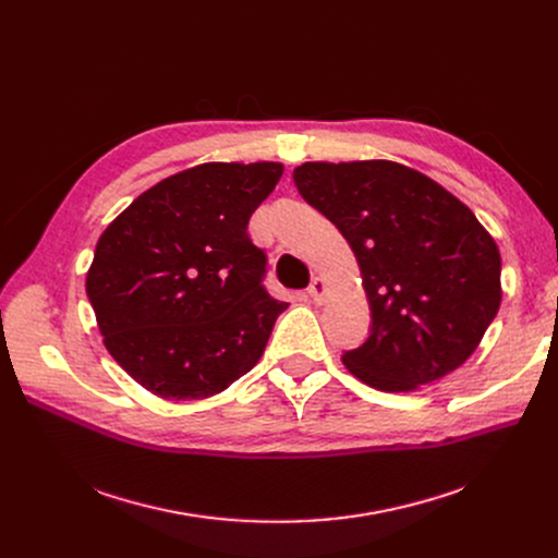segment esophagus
Listing matches in <instances>:
<instances>
[{
    "label": "esophagus",
    "mask_w": 558,
    "mask_h": 558,
    "mask_svg": "<svg viewBox=\"0 0 558 558\" xmlns=\"http://www.w3.org/2000/svg\"><path fill=\"white\" fill-rule=\"evenodd\" d=\"M307 294H310V299H312L316 305L324 303V301L328 299V294H330V284H328V280H326L324 276H316V278L312 280L310 289H307Z\"/></svg>",
    "instance_id": "obj_1"
}]
</instances>
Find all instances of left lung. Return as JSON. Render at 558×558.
<instances>
[{"label": "left lung", "mask_w": 558, "mask_h": 558, "mask_svg": "<svg viewBox=\"0 0 558 558\" xmlns=\"http://www.w3.org/2000/svg\"><path fill=\"white\" fill-rule=\"evenodd\" d=\"M301 196L353 248L373 328L343 366L377 391H416L471 357L502 303V257L465 203L393 160L303 162Z\"/></svg>", "instance_id": "1"}]
</instances>
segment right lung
Here are the masks:
<instances>
[{
  "label": "right lung",
  "instance_id": "1",
  "mask_svg": "<svg viewBox=\"0 0 558 558\" xmlns=\"http://www.w3.org/2000/svg\"><path fill=\"white\" fill-rule=\"evenodd\" d=\"M282 162H203L117 215L85 276L104 345L165 400L226 391L262 357L287 303L262 287L267 255L248 219Z\"/></svg>",
  "mask_w": 558,
  "mask_h": 558
}]
</instances>
